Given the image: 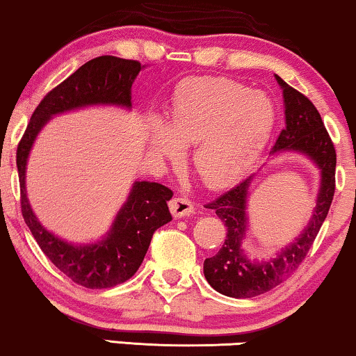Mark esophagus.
Here are the masks:
<instances>
[{
	"mask_svg": "<svg viewBox=\"0 0 356 356\" xmlns=\"http://www.w3.org/2000/svg\"><path fill=\"white\" fill-rule=\"evenodd\" d=\"M170 209L175 218H183L195 211V203L188 196L178 195L170 201Z\"/></svg>",
	"mask_w": 356,
	"mask_h": 356,
	"instance_id": "esophagus-1",
	"label": "esophagus"
}]
</instances>
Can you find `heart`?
Wrapping results in <instances>:
<instances>
[{
  "mask_svg": "<svg viewBox=\"0 0 356 356\" xmlns=\"http://www.w3.org/2000/svg\"><path fill=\"white\" fill-rule=\"evenodd\" d=\"M275 124V108L262 92L227 79H190L175 92L168 125L150 127L153 153L177 161L181 145H195L191 160L208 186L231 185L251 168Z\"/></svg>",
  "mask_w": 356,
  "mask_h": 356,
  "instance_id": "b5f03b06",
  "label": "heart"
}]
</instances>
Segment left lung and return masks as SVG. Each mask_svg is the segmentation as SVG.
I'll return each mask as SVG.
<instances>
[{"label":"left lung","instance_id":"8db88e82","mask_svg":"<svg viewBox=\"0 0 356 356\" xmlns=\"http://www.w3.org/2000/svg\"><path fill=\"white\" fill-rule=\"evenodd\" d=\"M275 79L284 92L285 127L270 152L293 150L305 153L322 171V185L314 216L305 231L296 239V243L264 264H252L245 259L241 249V241L248 227L245 201L252 177L243 179L206 204V208L214 209L221 218L227 232L222 248L213 257L204 261V277L214 291L234 299H249L269 292L299 269L325 221L335 195V145L323 125L322 117L309 97L284 82L279 76H275Z\"/></svg>","mask_w":356,"mask_h":356}]
</instances>
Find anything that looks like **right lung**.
I'll return each instance as SVG.
<instances>
[{"label":"right lung","instance_id":"add662e5","mask_svg":"<svg viewBox=\"0 0 356 356\" xmlns=\"http://www.w3.org/2000/svg\"><path fill=\"white\" fill-rule=\"evenodd\" d=\"M143 65L138 60L99 56L47 92L39 102L23 138L17 143L21 213L39 248L72 282L87 289H107L129 280L138 270L158 227L171 221L168 201L173 191L160 183L137 181L117 214L112 229L97 244L72 245L46 231L26 196V161L34 138L52 115L86 105L131 107V84Z\"/></svg>","mask_w":356,"mask_h":356}]
</instances>
